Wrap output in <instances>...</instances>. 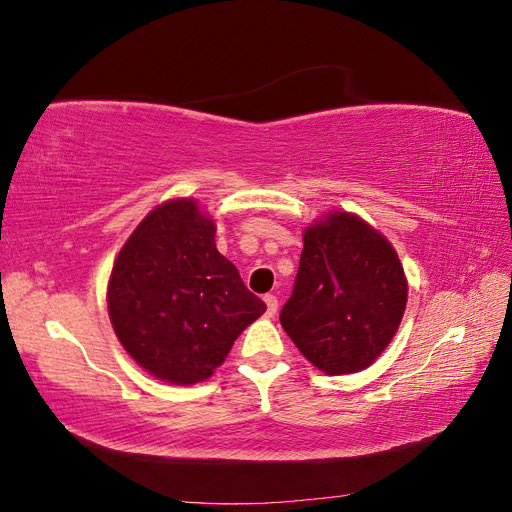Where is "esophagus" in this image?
I'll use <instances>...</instances> for the list:
<instances>
[{
  "label": "esophagus",
  "instance_id": "1",
  "mask_svg": "<svg viewBox=\"0 0 512 512\" xmlns=\"http://www.w3.org/2000/svg\"><path fill=\"white\" fill-rule=\"evenodd\" d=\"M265 303H267V316L273 318L277 312V297L275 294H265Z\"/></svg>",
  "mask_w": 512,
  "mask_h": 512
}]
</instances>
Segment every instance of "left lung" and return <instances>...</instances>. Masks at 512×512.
Segmentation results:
<instances>
[{
	"mask_svg": "<svg viewBox=\"0 0 512 512\" xmlns=\"http://www.w3.org/2000/svg\"><path fill=\"white\" fill-rule=\"evenodd\" d=\"M408 301L404 267L380 232L350 213L309 226L280 322L327 374L369 367L389 346Z\"/></svg>",
	"mask_w": 512,
	"mask_h": 512,
	"instance_id": "1",
	"label": "left lung"
}]
</instances>
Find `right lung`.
<instances>
[{
  "mask_svg": "<svg viewBox=\"0 0 512 512\" xmlns=\"http://www.w3.org/2000/svg\"><path fill=\"white\" fill-rule=\"evenodd\" d=\"M265 309L215 247L213 222L188 198L138 224L108 282L119 342L149 374L175 384L209 378Z\"/></svg>",
  "mask_w": 512,
  "mask_h": 512,
  "instance_id": "1",
  "label": "right lung"
}]
</instances>
